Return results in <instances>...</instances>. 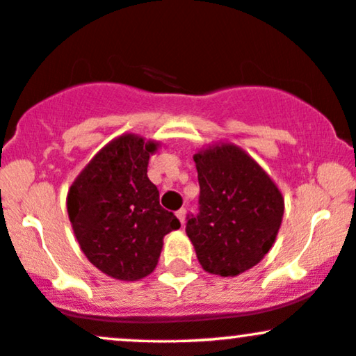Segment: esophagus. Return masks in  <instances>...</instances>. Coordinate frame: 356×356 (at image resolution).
Listing matches in <instances>:
<instances>
[{"mask_svg":"<svg viewBox=\"0 0 356 356\" xmlns=\"http://www.w3.org/2000/svg\"><path fill=\"white\" fill-rule=\"evenodd\" d=\"M177 217L179 219L181 225H185V219H186V209H179L177 212Z\"/></svg>","mask_w":356,"mask_h":356,"instance_id":"1","label":"esophagus"}]
</instances>
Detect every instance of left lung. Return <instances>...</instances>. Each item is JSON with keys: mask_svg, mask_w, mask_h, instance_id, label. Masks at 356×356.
Returning a JSON list of instances; mask_svg holds the SVG:
<instances>
[{"mask_svg": "<svg viewBox=\"0 0 356 356\" xmlns=\"http://www.w3.org/2000/svg\"><path fill=\"white\" fill-rule=\"evenodd\" d=\"M200 197L188 216L186 236L202 268L236 277L258 265L280 229L284 197L246 151L231 143L212 144L193 156Z\"/></svg>", "mask_w": 356, "mask_h": 356, "instance_id": "obj_1", "label": "left lung"}]
</instances>
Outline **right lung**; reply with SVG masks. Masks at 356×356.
I'll list each match as a JSON object with an SVG mask.
<instances>
[{
	"mask_svg": "<svg viewBox=\"0 0 356 356\" xmlns=\"http://www.w3.org/2000/svg\"><path fill=\"white\" fill-rule=\"evenodd\" d=\"M158 143L136 134L117 137L86 164L67 192V213L83 253L117 280L152 273L163 238L179 229L173 212L159 205L147 178L149 156Z\"/></svg>",
	"mask_w": 356,
	"mask_h": 356,
	"instance_id": "add662e5",
	"label": "right lung"
}]
</instances>
